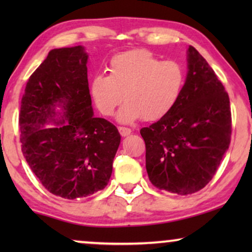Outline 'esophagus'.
Masks as SVG:
<instances>
[{"mask_svg": "<svg viewBox=\"0 0 252 252\" xmlns=\"http://www.w3.org/2000/svg\"><path fill=\"white\" fill-rule=\"evenodd\" d=\"M118 130H119V133H120V135L122 136H127V135H129L130 133H132V129L130 128H127V127H118Z\"/></svg>", "mask_w": 252, "mask_h": 252, "instance_id": "34e87169", "label": "esophagus"}]
</instances>
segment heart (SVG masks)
<instances>
[{"label": "heart", "instance_id": "1", "mask_svg": "<svg viewBox=\"0 0 252 252\" xmlns=\"http://www.w3.org/2000/svg\"><path fill=\"white\" fill-rule=\"evenodd\" d=\"M110 74L93 78L91 93L95 104L111 116L125 98L117 120L129 124L143 118L154 122L166 116L180 98L185 86V68L175 61H160L147 49L117 54L109 64Z\"/></svg>", "mask_w": 252, "mask_h": 252}]
</instances>
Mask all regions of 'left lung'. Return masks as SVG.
Masks as SVG:
<instances>
[{"label":"left lung","mask_w":252,"mask_h":252,"mask_svg":"<svg viewBox=\"0 0 252 252\" xmlns=\"http://www.w3.org/2000/svg\"><path fill=\"white\" fill-rule=\"evenodd\" d=\"M174 108L140 130L146 168L155 187L178 195L201 190L211 181L232 135L229 97L215 71L194 47Z\"/></svg>","instance_id":"1"}]
</instances>
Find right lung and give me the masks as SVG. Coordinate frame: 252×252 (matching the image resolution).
Segmentation results:
<instances>
[{
    "mask_svg": "<svg viewBox=\"0 0 252 252\" xmlns=\"http://www.w3.org/2000/svg\"><path fill=\"white\" fill-rule=\"evenodd\" d=\"M87 60L82 46L50 50L27 81L20 106L24 157L48 191L66 199L108 185L122 139L113 124L94 117Z\"/></svg>",
    "mask_w": 252,
    "mask_h": 252,
    "instance_id": "right-lung-1",
    "label": "right lung"
}]
</instances>
